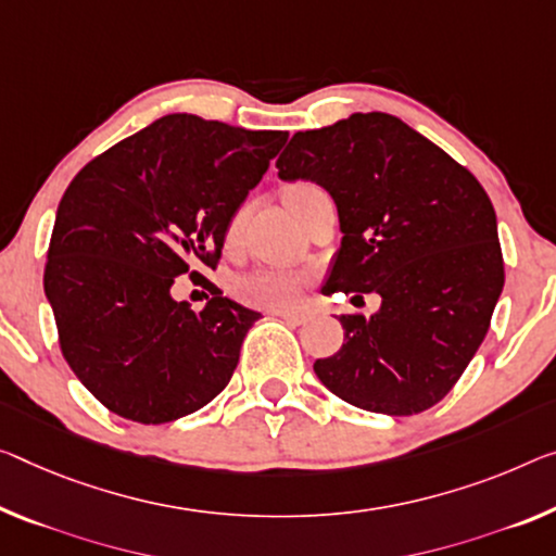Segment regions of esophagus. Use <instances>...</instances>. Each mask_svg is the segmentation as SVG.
I'll return each instance as SVG.
<instances>
[{"mask_svg":"<svg viewBox=\"0 0 556 556\" xmlns=\"http://www.w3.org/2000/svg\"><path fill=\"white\" fill-rule=\"evenodd\" d=\"M273 315L283 318L286 323H290V326H303V323H307V318H311V315L303 313V311H280V313H273Z\"/></svg>","mask_w":556,"mask_h":556,"instance_id":"esophagus-1","label":"esophagus"}]
</instances>
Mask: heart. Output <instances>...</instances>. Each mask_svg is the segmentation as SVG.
<instances>
[{
	"instance_id": "obj_1",
	"label": "heart",
	"mask_w": 556,
	"mask_h": 556,
	"mask_svg": "<svg viewBox=\"0 0 556 556\" xmlns=\"http://www.w3.org/2000/svg\"><path fill=\"white\" fill-rule=\"evenodd\" d=\"M307 191H315L311 184H298L290 186L286 191V199H293V195H301ZM243 228V211H238L226 228V243L236 245L238 238H241ZM305 276L298 270L288 268H258L249 273L238 280L236 293L243 303L253 307H263V311H286V307H293L301 290L305 288Z\"/></svg>"
}]
</instances>
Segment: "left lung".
Here are the masks:
<instances>
[{
  "label": "left lung",
  "instance_id": "1",
  "mask_svg": "<svg viewBox=\"0 0 556 556\" xmlns=\"http://www.w3.org/2000/svg\"><path fill=\"white\" fill-rule=\"evenodd\" d=\"M276 166L283 181L323 186L338 206L343 241L323 295L382 298L370 318L340 315L343 348L315 361V375L367 413L438 405L482 345L505 286L490 195L430 139L380 111L298 131Z\"/></svg>",
  "mask_w": 556,
  "mask_h": 556
}]
</instances>
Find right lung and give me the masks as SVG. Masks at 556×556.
I'll use <instances>...</instances> for the list:
<instances>
[{
	"label": "right lung",
	"mask_w": 556,
	"mask_h": 556,
	"mask_svg": "<svg viewBox=\"0 0 556 556\" xmlns=\"http://www.w3.org/2000/svg\"><path fill=\"white\" fill-rule=\"evenodd\" d=\"M288 141L168 114L74 176L51 230L45 293L76 378L126 420L161 425L228 386L261 313L213 286L201 313L176 278L216 268L226 228Z\"/></svg>",
	"instance_id": "obj_1"
}]
</instances>
